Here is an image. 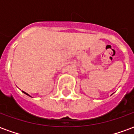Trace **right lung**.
I'll return each mask as SVG.
<instances>
[{
	"label": "right lung",
	"instance_id": "add662e5",
	"mask_svg": "<svg viewBox=\"0 0 134 134\" xmlns=\"http://www.w3.org/2000/svg\"><path fill=\"white\" fill-rule=\"evenodd\" d=\"M22 92H23V93H24V94H26V96H29V97H31V96H30V95H29V94H28L27 93H26V92H24V91H22Z\"/></svg>",
	"mask_w": 134,
	"mask_h": 134
}]
</instances>
